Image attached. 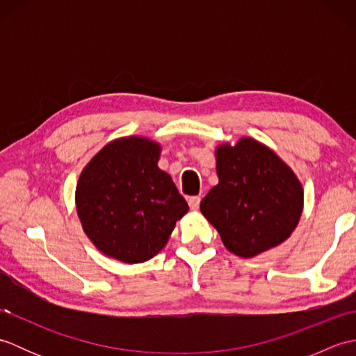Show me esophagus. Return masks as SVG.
Wrapping results in <instances>:
<instances>
[{"label":"esophagus","mask_w":356,"mask_h":356,"mask_svg":"<svg viewBox=\"0 0 356 356\" xmlns=\"http://www.w3.org/2000/svg\"><path fill=\"white\" fill-rule=\"evenodd\" d=\"M188 205H190V208L193 211H197L199 207H200V197H199V195H194V197H190V200H188Z\"/></svg>","instance_id":"obj_1"}]
</instances>
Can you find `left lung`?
Here are the masks:
<instances>
[{
  "label": "left lung",
  "instance_id": "obj_1",
  "mask_svg": "<svg viewBox=\"0 0 356 356\" xmlns=\"http://www.w3.org/2000/svg\"><path fill=\"white\" fill-rule=\"evenodd\" d=\"M218 184L200 202L225 248L252 259L291 237L303 214L305 191L274 149L252 138L216 148Z\"/></svg>",
  "mask_w": 356,
  "mask_h": 356
}]
</instances>
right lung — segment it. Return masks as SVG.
<instances>
[{"instance_id": "1", "label": "right lung", "mask_w": 356, "mask_h": 356, "mask_svg": "<svg viewBox=\"0 0 356 356\" xmlns=\"http://www.w3.org/2000/svg\"><path fill=\"white\" fill-rule=\"evenodd\" d=\"M162 145L143 136L108 142L84 166L74 205L86 236L110 259L138 264L162 251L190 208L157 166Z\"/></svg>"}]
</instances>
